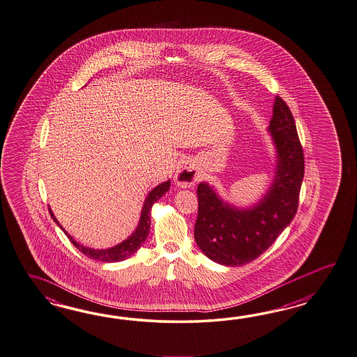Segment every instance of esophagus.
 <instances>
[{"instance_id": "34e87169", "label": "esophagus", "mask_w": 357, "mask_h": 357, "mask_svg": "<svg viewBox=\"0 0 357 357\" xmlns=\"http://www.w3.org/2000/svg\"><path fill=\"white\" fill-rule=\"evenodd\" d=\"M198 180V171L192 160H183L176 174H174V183L180 188H190Z\"/></svg>"}]
</instances>
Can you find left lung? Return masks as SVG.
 Returning a JSON list of instances; mask_svg holds the SVG:
<instances>
[{
  "mask_svg": "<svg viewBox=\"0 0 357 357\" xmlns=\"http://www.w3.org/2000/svg\"><path fill=\"white\" fill-rule=\"evenodd\" d=\"M268 130L277 151L275 180L264 197L239 210L222 201L208 183L198 185L194 238L204 255L219 264H247L265 252L293 221L304 177V154L293 114L275 97Z\"/></svg>",
  "mask_w": 357,
  "mask_h": 357,
  "instance_id": "obj_1",
  "label": "left lung"
}]
</instances>
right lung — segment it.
<instances>
[{
  "instance_id": "right-lung-1",
  "label": "right lung",
  "mask_w": 357,
  "mask_h": 357,
  "mask_svg": "<svg viewBox=\"0 0 357 357\" xmlns=\"http://www.w3.org/2000/svg\"><path fill=\"white\" fill-rule=\"evenodd\" d=\"M169 186H171V181H165V183L158 185L151 192H149L146 201H145L144 207H142V212H141V218H139L137 228L132 233V236L127 238L126 241H123L119 245L111 247V248H105V250H93L91 247L82 246L79 242H76L61 227V224L58 222V220L55 219L54 213H53V211L50 210V207H49V212H50V216L54 220L55 224H58V227L63 230L64 234L71 241L73 246L76 247L84 255L91 257V259H94V260H98V261H103V263H115V261L126 260L129 256L133 255L138 248L141 247V245L146 241L149 231H150V224H151V220H150L151 207H153V204L159 198H162L165 192L169 190Z\"/></svg>"
}]
</instances>
